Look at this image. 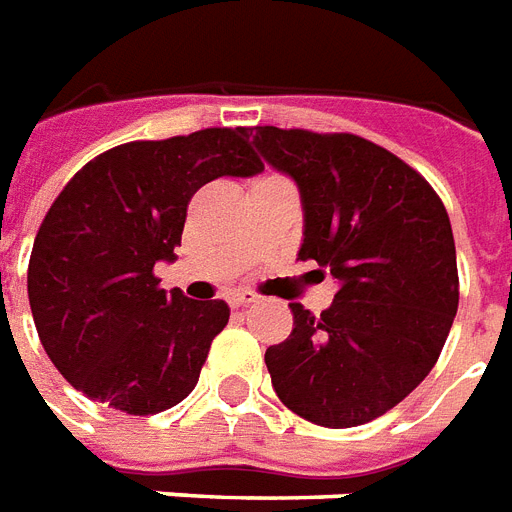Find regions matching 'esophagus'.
Listing matches in <instances>:
<instances>
[{
  "instance_id": "34e87169",
  "label": "esophagus",
  "mask_w": 512,
  "mask_h": 512,
  "mask_svg": "<svg viewBox=\"0 0 512 512\" xmlns=\"http://www.w3.org/2000/svg\"><path fill=\"white\" fill-rule=\"evenodd\" d=\"M230 306L232 309H240V306H251V304H259V296L256 293H232L230 298Z\"/></svg>"
}]
</instances>
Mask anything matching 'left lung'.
<instances>
[{
	"label": "left lung",
	"mask_w": 512,
	"mask_h": 512,
	"mask_svg": "<svg viewBox=\"0 0 512 512\" xmlns=\"http://www.w3.org/2000/svg\"><path fill=\"white\" fill-rule=\"evenodd\" d=\"M261 158L301 192V261L341 288L264 354L280 402L309 423H370L423 383L457 314L460 280L447 208L418 171L357 134L248 129Z\"/></svg>",
	"instance_id": "left-lung-1"
}]
</instances>
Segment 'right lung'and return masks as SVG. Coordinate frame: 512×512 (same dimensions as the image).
I'll return each mask as SVG.
<instances>
[{"mask_svg": "<svg viewBox=\"0 0 512 512\" xmlns=\"http://www.w3.org/2000/svg\"><path fill=\"white\" fill-rule=\"evenodd\" d=\"M264 163L237 129L126 142L89 161L49 206L28 261V301L47 357L92 402L126 415L179 404L230 320L224 301L158 285L190 198Z\"/></svg>", "mask_w": 512, "mask_h": 512, "instance_id": "obj_1", "label": "right lung"}]
</instances>
